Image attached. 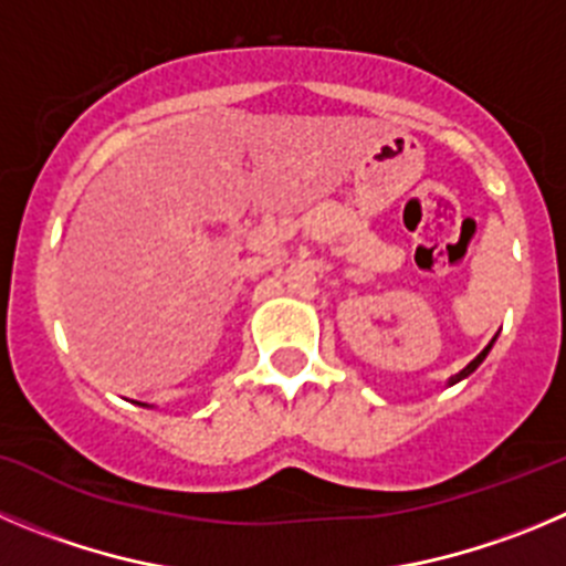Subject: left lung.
Listing matches in <instances>:
<instances>
[{
	"mask_svg": "<svg viewBox=\"0 0 566 566\" xmlns=\"http://www.w3.org/2000/svg\"><path fill=\"white\" fill-rule=\"evenodd\" d=\"M491 343H494V340H491ZM491 343H489V346H485V348H483V352H480V355H478V357H474V360H472V363H469V366H467V368H463V371H461V374H455V377H452V379H450V385H455V382H461V379H467V377H469V374H472V371H474V368H478V366H480V363H483V360H485V355H489V352H491Z\"/></svg>",
	"mask_w": 566,
	"mask_h": 566,
	"instance_id": "left-lung-1",
	"label": "left lung"
}]
</instances>
